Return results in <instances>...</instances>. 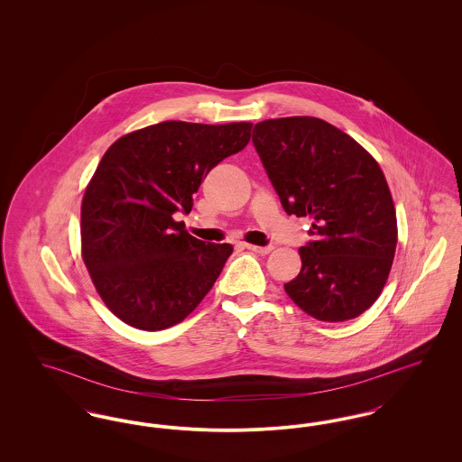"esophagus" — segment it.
<instances>
[{
    "mask_svg": "<svg viewBox=\"0 0 462 462\" xmlns=\"http://www.w3.org/2000/svg\"><path fill=\"white\" fill-rule=\"evenodd\" d=\"M244 249H249V251H253V253H258V254H268L272 249H273V245H254V244H247V242H242L241 244Z\"/></svg>",
    "mask_w": 462,
    "mask_h": 462,
    "instance_id": "esophagus-1",
    "label": "esophagus"
}]
</instances>
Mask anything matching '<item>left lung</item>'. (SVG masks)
<instances>
[{
	"instance_id": "obj_1",
	"label": "left lung",
	"mask_w": 462,
	"mask_h": 462,
	"mask_svg": "<svg viewBox=\"0 0 462 462\" xmlns=\"http://www.w3.org/2000/svg\"><path fill=\"white\" fill-rule=\"evenodd\" d=\"M253 143L287 215L313 220L287 296L317 320L358 317L395 258V206L379 164L350 134L308 116L254 125Z\"/></svg>"
}]
</instances>
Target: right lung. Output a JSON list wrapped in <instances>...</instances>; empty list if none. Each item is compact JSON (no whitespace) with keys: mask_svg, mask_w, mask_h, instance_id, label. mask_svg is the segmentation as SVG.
I'll list each match as a JSON object with an SVG mask.
<instances>
[{"mask_svg":"<svg viewBox=\"0 0 462 462\" xmlns=\"http://www.w3.org/2000/svg\"><path fill=\"white\" fill-rule=\"evenodd\" d=\"M251 123L164 121L104 154L81 204V251L97 292L125 324L168 329L192 313L232 254L173 220L202 178L251 138Z\"/></svg>","mask_w":462,"mask_h":462,"instance_id":"1","label":"right lung"}]
</instances>
